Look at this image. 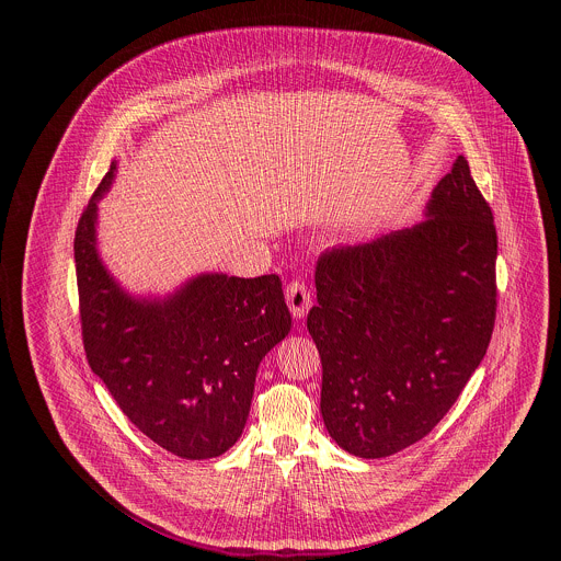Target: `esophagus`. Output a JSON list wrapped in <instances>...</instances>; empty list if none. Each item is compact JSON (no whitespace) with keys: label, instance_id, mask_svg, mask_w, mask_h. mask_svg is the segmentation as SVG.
<instances>
[{"label":"esophagus","instance_id":"1","mask_svg":"<svg viewBox=\"0 0 561 561\" xmlns=\"http://www.w3.org/2000/svg\"><path fill=\"white\" fill-rule=\"evenodd\" d=\"M286 301H288V308H290L293 317L301 319L310 308V290L306 288L304 282L295 279L286 286Z\"/></svg>","mask_w":561,"mask_h":561}]
</instances>
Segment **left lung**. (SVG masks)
<instances>
[{
    "mask_svg": "<svg viewBox=\"0 0 561 561\" xmlns=\"http://www.w3.org/2000/svg\"><path fill=\"white\" fill-rule=\"evenodd\" d=\"M497 230L466 157L426 219L317 262L308 333L322 357V417L351 455L426 437L482 364L497 310Z\"/></svg>",
    "mask_w": 561,
    "mask_h": 561,
    "instance_id": "left-lung-1",
    "label": "left lung"
}]
</instances>
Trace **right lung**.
Returning <instances> with one entry per match:
<instances>
[{
    "mask_svg": "<svg viewBox=\"0 0 561 561\" xmlns=\"http://www.w3.org/2000/svg\"><path fill=\"white\" fill-rule=\"evenodd\" d=\"M104 175L75 230L82 340L93 373L157 446L210 459L242 435L260 362L290 331L282 279L204 273L164 299L128 295L98 253Z\"/></svg>",
    "mask_w": 561,
    "mask_h": 561,
    "instance_id": "right-lung-1",
    "label": "right lung"
}]
</instances>
